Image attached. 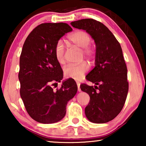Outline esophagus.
I'll return each mask as SVG.
<instances>
[{
  "instance_id": "obj_1",
  "label": "esophagus",
  "mask_w": 146,
  "mask_h": 146,
  "mask_svg": "<svg viewBox=\"0 0 146 146\" xmlns=\"http://www.w3.org/2000/svg\"><path fill=\"white\" fill-rule=\"evenodd\" d=\"M76 84H77V87H78V91H79V92H80L81 91V89H80V82H76Z\"/></svg>"
}]
</instances>
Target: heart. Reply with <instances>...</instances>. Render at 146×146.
I'll return each instance as SVG.
<instances>
[{"label": "heart", "mask_w": 146, "mask_h": 146, "mask_svg": "<svg viewBox=\"0 0 146 146\" xmlns=\"http://www.w3.org/2000/svg\"><path fill=\"white\" fill-rule=\"evenodd\" d=\"M68 40L76 47L82 49V52L86 57L91 59L95 55V49L90 45L91 38L90 35L84 31H76L68 36ZM65 47L63 42L59 40L55 44L54 49L55 58L58 63L63 64L65 62ZM89 65L86 62L77 65H69L64 68V74L66 77L80 80L84 74L89 70Z\"/></svg>", "instance_id": "b5f03b06"}]
</instances>
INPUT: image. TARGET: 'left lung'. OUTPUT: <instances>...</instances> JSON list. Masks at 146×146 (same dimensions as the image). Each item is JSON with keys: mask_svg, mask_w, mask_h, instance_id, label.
Returning a JSON list of instances; mask_svg holds the SVG:
<instances>
[{"mask_svg": "<svg viewBox=\"0 0 146 146\" xmlns=\"http://www.w3.org/2000/svg\"><path fill=\"white\" fill-rule=\"evenodd\" d=\"M71 25L86 30L96 44L95 67L86 76V79L96 86L80 85L81 90L90 97L85 108L86 116L91 122H108L122 110L129 89L120 44L107 27L94 19H81L72 22Z\"/></svg>", "mask_w": 146, "mask_h": 146, "instance_id": "left-lung-1", "label": "left lung"}]
</instances>
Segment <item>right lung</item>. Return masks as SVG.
<instances>
[{
    "mask_svg": "<svg viewBox=\"0 0 146 146\" xmlns=\"http://www.w3.org/2000/svg\"><path fill=\"white\" fill-rule=\"evenodd\" d=\"M72 31L66 23H43L26 39L20 56V94L29 115L36 122L52 123L62 119L69 100L77 92L76 82L69 78L61 88H52L63 78L54 53L56 42Z\"/></svg>",
    "mask_w": 146,
    "mask_h": 146,
    "instance_id": "right-lung-1",
    "label": "right lung"
}]
</instances>
